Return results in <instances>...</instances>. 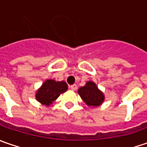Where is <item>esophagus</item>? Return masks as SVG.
Listing matches in <instances>:
<instances>
[{
    "mask_svg": "<svg viewBox=\"0 0 147 147\" xmlns=\"http://www.w3.org/2000/svg\"><path fill=\"white\" fill-rule=\"evenodd\" d=\"M69 88H70L71 90H73V91H75L77 89V85H75V84L71 85V86H69Z\"/></svg>",
    "mask_w": 147,
    "mask_h": 147,
    "instance_id": "34e87169",
    "label": "esophagus"
}]
</instances>
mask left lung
Here are the masks:
<instances>
[{"mask_svg":"<svg viewBox=\"0 0 147 147\" xmlns=\"http://www.w3.org/2000/svg\"><path fill=\"white\" fill-rule=\"evenodd\" d=\"M78 93L83 101L89 106H98L104 100V96L99 91L93 82H88L87 84L78 89Z\"/></svg>","mask_w":147,"mask_h":147,"instance_id":"8db88e82","label":"left lung"}]
</instances>
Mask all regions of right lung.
Segmentation results:
<instances>
[{"instance_id": "add662e5", "label": "right lung", "mask_w": 147, "mask_h": 147, "mask_svg": "<svg viewBox=\"0 0 147 147\" xmlns=\"http://www.w3.org/2000/svg\"><path fill=\"white\" fill-rule=\"evenodd\" d=\"M67 89L68 86L65 82H55L51 79L47 80L37 92L36 98L42 104L49 105Z\"/></svg>"}]
</instances>
